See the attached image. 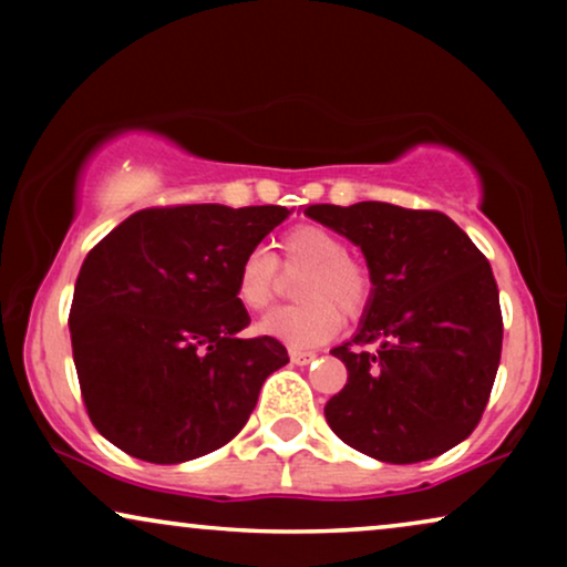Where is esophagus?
I'll use <instances>...</instances> for the list:
<instances>
[{
	"instance_id": "1",
	"label": "esophagus",
	"mask_w": 567,
	"mask_h": 567,
	"mask_svg": "<svg viewBox=\"0 0 567 567\" xmlns=\"http://www.w3.org/2000/svg\"><path fill=\"white\" fill-rule=\"evenodd\" d=\"M289 359H291V363H297V367H307L309 361L317 359V353L315 351H299V348H291Z\"/></svg>"
}]
</instances>
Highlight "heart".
<instances>
[{
    "mask_svg": "<svg viewBox=\"0 0 567 567\" xmlns=\"http://www.w3.org/2000/svg\"><path fill=\"white\" fill-rule=\"evenodd\" d=\"M278 260L255 247L235 270V301L247 312H262L278 291V266L299 274V305L278 307L260 320V332L291 348H312L336 336L343 315H359L371 297V278L348 258V245L324 227H297L278 243Z\"/></svg>",
    "mask_w": 567,
    "mask_h": 567,
    "instance_id": "heart-1",
    "label": "heart"
}]
</instances>
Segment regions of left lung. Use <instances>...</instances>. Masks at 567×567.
<instances>
[{"label": "left lung", "mask_w": 567, "mask_h": 567, "mask_svg": "<svg viewBox=\"0 0 567 567\" xmlns=\"http://www.w3.org/2000/svg\"><path fill=\"white\" fill-rule=\"evenodd\" d=\"M305 214L359 245L371 278L359 332L330 351L348 369L324 405L330 429L390 464L449 452L475 431L498 374L503 317L491 262L441 212L361 200Z\"/></svg>", "instance_id": "1"}]
</instances>
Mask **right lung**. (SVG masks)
<instances>
[{
  "mask_svg": "<svg viewBox=\"0 0 567 567\" xmlns=\"http://www.w3.org/2000/svg\"><path fill=\"white\" fill-rule=\"evenodd\" d=\"M291 212L193 204L144 208L84 258L69 332L84 408L123 452L196 460L243 431L266 379L289 363L276 338H239L250 315L235 270Z\"/></svg>",
  "mask_w": 567,
  "mask_h": 567,
  "instance_id": "right-lung-1",
  "label": "right lung"
}]
</instances>
